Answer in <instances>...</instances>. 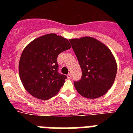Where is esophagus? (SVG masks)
Listing matches in <instances>:
<instances>
[{
    "instance_id": "esophagus-1",
    "label": "esophagus",
    "mask_w": 133,
    "mask_h": 133,
    "mask_svg": "<svg viewBox=\"0 0 133 133\" xmlns=\"http://www.w3.org/2000/svg\"><path fill=\"white\" fill-rule=\"evenodd\" d=\"M67 77H68V79H70L71 78H72V75H71L70 73H69L68 75H67Z\"/></svg>"
}]
</instances>
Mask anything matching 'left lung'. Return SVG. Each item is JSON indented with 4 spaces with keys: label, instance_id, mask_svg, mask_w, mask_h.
Segmentation results:
<instances>
[{
    "label": "left lung",
    "instance_id": "obj_1",
    "mask_svg": "<svg viewBox=\"0 0 133 133\" xmlns=\"http://www.w3.org/2000/svg\"><path fill=\"white\" fill-rule=\"evenodd\" d=\"M82 70L81 79L75 81L78 92L88 99L103 96L113 84L117 63L107 46L92 37L70 39Z\"/></svg>",
    "mask_w": 133,
    "mask_h": 133
}]
</instances>
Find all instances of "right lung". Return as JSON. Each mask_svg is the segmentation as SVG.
<instances>
[{
  "label": "right lung",
  "instance_id": "add662e5",
  "mask_svg": "<svg viewBox=\"0 0 133 133\" xmlns=\"http://www.w3.org/2000/svg\"><path fill=\"white\" fill-rule=\"evenodd\" d=\"M71 48L68 40L56 34L34 39L26 46L19 61V76L26 90L37 99L47 100L59 92L67 78L59 74L57 57Z\"/></svg>",
  "mask_w": 133,
  "mask_h": 133
}]
</instances>
